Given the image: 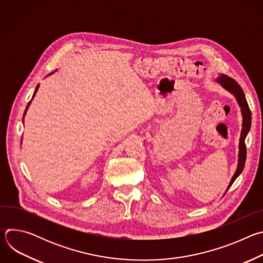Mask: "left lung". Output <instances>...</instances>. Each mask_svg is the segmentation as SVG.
Here are the masks:
<instances>
[{
	"instance_id": "left-lung-1",
	"label": "left lung",
	"mask_w": 263,
	"mask_h": 263,
	"mask_svg": "<svg viewBox=\"0 0 263 263\" xmlns=\"http://www.w3.org/2000/svg\"><path fill=\"white\" fill-rule=\"evenodd\" d=\"M216 82H218L224 89L231 92L237 100V103L241 109V115H242V129L240 133V138H239V152H238V162H237V167L236 171L227 187V191L230 189L233 182L236 180V178L241 174L245 163H246V158H247V148H246V137L250 131L251 128V123H252V116H251V110L249 108L248 102L246 100V96L243 93V90L239 86V84L232 78H230L227 74H220V76L216 79ZM226 191V192H227Z\"/></svg>"
}]
</instances>
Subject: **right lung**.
Segmentation results:
<instances>
[{
	"mask_svg": "<svg viewBox=\"0 0 263 263\" xmlns=\"http://www.w3.org/2000/svg\"><path fill=\"white\" fill-rule=\"evenodd\" d=\"M52 73H53V72H51L50 74H52ZM39 87H40V84L36 86V88H35V91H34V93H33V97H32V99H33V98L35 97V93H36V91H37V90H39ZM31 101H32V100H31ZM31 101H30V102L28 103V105H27V107H26V110H25V112H24V117H25V115H26V112H27V110H28V108H29V106H30V104H31Z\"/></svg>",
	"mask_w": 263,
	"mask_h": 263,
	"instance_id": "1",
	"label": "right lung"
}]
</instances>
